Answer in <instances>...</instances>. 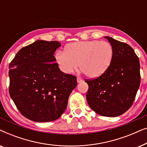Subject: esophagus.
I'll use <instances>...</instances> for the list:
<instances>
[{
    "label": "esophagus",
    "instance_id": "obj_1",
    "mask_svg": "<svg viewBox=\"0 0 147 147\" xmlns=\"http://www.w3.org/2000/svg\"><path fill=\"white\" fill-rule=\"evenodd\" d=\"M83 82V80L81 78H77V82L78 83H81V82Z\"/></svg>",
    "mask_w": 147,
    "mask_h": 147
}]
</instances>
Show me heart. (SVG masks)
Returning a JSON list of instances; mask_svg holds the SVG:
<instances>
[{"label":"heart","instance_id":"obj_1","mask_svg":"<svg viewBox=\"0 0 147 147\" xmlns=\"http://www.w3.org/2000/svg\"><path fill=\"white\" fill-rule=\"evenodd\" d=\"M113 55L114 49L110 43L90 40L69 44L65 51H56L54 58L63 73L71 74L80 65L88 77L95 78L108 69Z\"/></svg>","mask_w":147,"mask_h":147}]
</instances>
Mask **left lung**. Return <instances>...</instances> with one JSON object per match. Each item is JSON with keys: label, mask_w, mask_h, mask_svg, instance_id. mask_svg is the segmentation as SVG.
Wrapping results in <instances>:
<instances>
[{"label": "left lung", "mask_w": 147, "mask_h": 147, "mask_svg": "<svg viewBox=\"0 0 147 147\" xmlns=\"http://www.w3.org/2000/svg\"><path fill=\"white\" fill-rule=\"evenodd\" d=\"M111 44L114 55L108 69L99 78L86 80V99L96 113L107 117L122 115L133 103L140 83V62L128 44L104 37Z\"/></svg>", "instance_id": "1"}]
</instances>
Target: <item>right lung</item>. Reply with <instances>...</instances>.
Here are the masks:
<instances>
[{
  "instance_id": "add662e5",
  "label": "right lung",
  "mask_w": 147,
  "mask_h": 147,
  "mask_svg": "<svg viewBox=\"0 0 147 147\" xmlns=\"http://www.w3.org/2000/svg\"><path fill=\"white\" fill-rule=\"evenodd\" d=\"M59 42L37 40L20 49L9 65V94L28 119L45 122L65 112L77 86L76 76L66 74L55 63Z\"/></svg>"
}]
</instances>
